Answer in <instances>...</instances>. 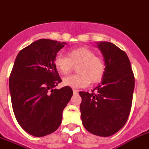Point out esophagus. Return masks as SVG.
Masks as SVG:
<instances>
[{"instance_id": "1", "label": "esophagus", "mask_w": 149, "mask_h": 149, "mask_svg": "<svg viewBox=\"0 0 149 149\" xmlns=\"http://www.w3.org/2000/svg\"><path fill=\"white\" fill-rule=\"evenodd\" d=\"M72 92H73V94L78 93V90H77V89H73V90H72Z\"/></svg>"}]
</instances>
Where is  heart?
Returning a JSON list of instances; mask_svg holds the SVG:
<instances>
[{
	"instance_id": "obj_1",
	"label": "heart",
	"mask_w": 149,
	"mask_h": 149,
	"mask_svg": "<svg viewBox=\"0 0 149 149\" xmlns=\"http://www.w3.org/2000/svg\"><path fill=\"white\" fill-rule=\"evenodd\" d=\"M56 70L60 74L70 72L77 66V74L65 77L63 84L71 88H85L89 83H96L104 77L106 63L102 57L95 56V52L88 47H81L67 51V57L56 55L54 60Z\"/></svg>"
}]
</instances>
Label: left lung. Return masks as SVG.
<instances>
[{
    "label": "left lung",
    "mask_w": 149,
    "mask_h": 149,
    "mask_svg": "<svg viewBox=\"0 0 149 149\" xmlns=\"http://www.w3.org/2000/svg\"><path fill=\"white\" fill-rule=\"evenodd\" d=\"M106 72L102 82L92 93L79 92L83 126L90 133L108 137L119 131L131 111L135 79L125 52L109 42H98ZM95 91V93L94 91Z\"/></svg>",
    "instance_id": "1"
}]
</instances>
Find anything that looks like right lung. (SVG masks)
I'll list each match as a JSON object with an SVG mask.
<instances>
[{"instance_id": "1", "label": "right lung", "mask_w": 149, "mask_h": 149, "mask_svg": "<svg viewBox=\"0 0 149 149\" xmlns=\"http://www.w3.org/2000/svg\"><path fill=\"white\" fill-rule=\"evenodd\" d=\"M66 43L52 40L35 41L19 52L10 76L12 107L19 125L35 137L55 132L70 102V86L57 89L62 82L54 65L57 53Z\"/></svg>"}]
</instances>
